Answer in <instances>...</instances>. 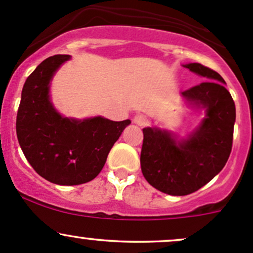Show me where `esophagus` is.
Segmentation results:
<instances>
[{"label":"esophagus","mask_w":253,"mask_h":253,"mask_svg":"<svg viewBox=\"0 0 253 253\" xmlns=\"http://www.w3.org/2000/svg\"><path fill=\"white\" fill-rule=\"evenodd\" d=\"M132 122H134L135 124L138 126H146L148 124V119L147 117L143 116V115H137L134 117V119H132Z\"/></svg>","instance_id":"34e87169"}]
</instances>
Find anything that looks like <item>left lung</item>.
I'll use <instances>...</instances> for the list:
<instances>
[{
    "instance_id": "1",
    "label": "left lung",
    "mask_w": 253,
    "mask_h": 253,
    "mask_svg": "<svg viewBox=\"0 0 253 253\" xmlns=\"http://www.w3.org/2000/svg\"><path fill=\"white\" fill-rule=\"evenodd\" d=\"M189 71L205 77L182 96L205 108V118L187 138L178 140L158 127H145L141 170L147 182L170 195H187L209 183L224 168L232 152L235 104L224 80L202 64H187Z\"/></svg>"
}]
</instances>
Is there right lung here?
Returning a JSON list of instances; mask_svg holds the SVG:
<instances>
[{"mask_svg":"<svg viewBox=\"0 0 253 253\" xmlns=\"http://www.w3.org/2000/svg\"><path fill=\"white\" fill-rule=\"evenodd\" d=\"M70 55H54L29 76L21 91L17 136L25 158L47 181L75 186L94 180L129 119H77L59 115L49 99V83Z\"/></svg>","mask_w":253,"mask_h":253,"instance_id":"add662e5","label":"right lung"}]
</instances>
